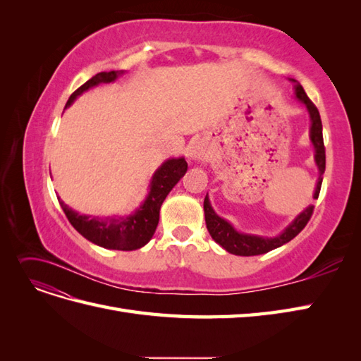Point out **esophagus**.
<instances>
[{
  "mask_svg": "<svg viewBox=\"0 0 361 361\" xmlns=\"http://www.w3.org/2000/svg\"><path fill=\"white\" fill-rule=\"evenodd\" d=\"M206 149L204 146H202L200 143H194L191 145L190 147V157L191 159H195V161H203L206 158Z\"/></svg>",
  "mask_w": 361,
  "mask_h": 361,
  "instance_id": "1",
  "label": "esophagus"
}]
</instances>
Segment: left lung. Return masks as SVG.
I'll return each mask as SVG.
<instances>
[{"mask_svg": "<svg viewBox=\"0 0 361 361\" xmlns=\"http://www.w3.org/2000/svg\"><path fill=\"white\" fill-rule=\"evenodd\" d=\"M290 82H293V90H295V97L304 104L305 110L309 113L310 117V130H309V137H310V143L314 149V164L319 170V178L318 182H316V188L313 192V199L319 197V191H321V185H322V174L325 171V147H324V138H322V122H321V116L318 108L314 106V104L309 99L307 94H305L302 85L297 82L295 80L289 78ZM313 204H309L302 212H300L297 216L293 218L292 223L285 227L280 235L277 236H260V235H251V233H243L238 232L236 228L228 223L224 218L220 215H216L214 211V207L211 206L209 197H204L203 202V209H204V221L207 232L212 236L214 241L221 245L226 251L236 256H257V255H264L268 253V251L281 247L283 244L289 243L290 239L297 236L305 224L309 223L310 216L313 214Z\"/></svg>", "mask_w": 361, "mask_h": 361, "instance_id": "obj_1", "label": "left lung"}]
</instances>
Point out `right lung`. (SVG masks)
Segmentation results:
<instances>
[{
	"label": "right lung",
	"mask_w": 361,
	"mask_h": 361,
	"mask_svg": "<svg viewBox=\"0 0 361 361\" xmlns=\"http://www.w3.org/2000/svg\"><path fill=\"white\" fill-rule=\"evenodd\" d=\"M123 73V71L96 73L93 78H90L85 84H82L78 90H75L71 94L64 110L75 102L76 97L92 89V87L114 82L118 76ZM187 170L188 164L183 157L170 158L167 161H164L150 179L149 192L145 202L141 203L133 214H129L126 216L84 215L73 211L72 207H69L60 197L57 199L60 202L61 209L66 214L69 223L85 239H89L90 243L104 247L106 250L133 251L145 247L150 241L152 236H154L159 221L161 204L166 200L174 185H176L183 174L187 173Z\"/></svg>",
	"instance_id": "1"
}]
</instances>
